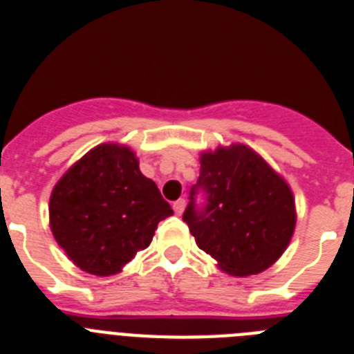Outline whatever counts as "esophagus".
Returning <instances> with one entry per match:
<instances>
[{"label":"esophagus","mask_w":354,"mask_h":354,"mask_svg":"<svg viewBox=\"0 0 354 354\" xmlns=\"http://www.w3.org/2000/svg\"><path fill=\"white\" fill-rule=\"evenodd\" d=\"M184 207H186V200H184V198L175 200V202H174V211H175V214H183Z\"/></svg>","instance_id":"1"}]
</instances>
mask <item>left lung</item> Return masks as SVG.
Returning a JSON list of instances; mask_svg holds the SVG:
<instances>
[{
    "instance_id": "8db88e82",
    "label": "left lung",
    "mask_w": 354,
    "mask_h": 354,
    "mask_svg": "<svg viewBox=\"0 0 354 354\" xmlns=\"http://www.w3.org/2000/svg\"><path fill=\"white\" fill-rule=\"evenodd\" d=\"M206 196L196 205V195ZM200 250L234 277L268 270L296 227L289 184L250 147L232 143L200 156V177L183 214Z\"/></svg>"
}]
</instances>
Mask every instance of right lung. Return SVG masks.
<instances>
[{
  "instance_id": "1",
  "label": "right lung",
  "mask_w": 354,
  "mask_h": 354,
  "mask_svg": "<svg viewBox=\"0 0 354 354\" xmlns=\"http://www.w3.org/2000/svg\"><path fill=\"white\" fill-rule=\"evenodd\" d=\"M171 214L154 180L140 171L136 154L117 143L86 152L49 198L56 243L77 268L97 277L120 273Z\"/></svg>"
}]
</instances>
